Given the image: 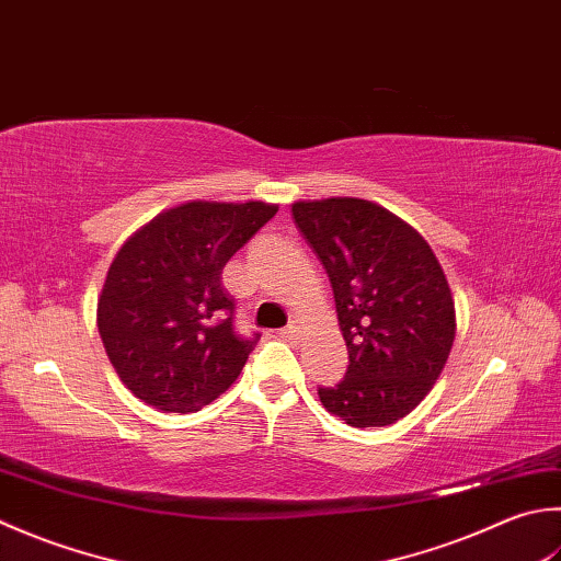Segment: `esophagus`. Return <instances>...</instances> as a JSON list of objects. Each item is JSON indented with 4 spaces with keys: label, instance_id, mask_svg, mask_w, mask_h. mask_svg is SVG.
I'll return each instance as SVG.
<instances>
[{
    "label": "esophagus",
    "instance_id": "1",
    "mask_svg": "<svg viewBox=\"0 0 561 561\" xmlns=\"http://www.w3.org/2000/svg\"><path fill=\"white\" fill-rule=\"evenodd\" d=\"M279 335H282L284 340H296V337H299V325H296V323H289L287 328H282Z\"/></svg>",
    "mask_w": 561,
    "mask_h": 561
}]
</instances>
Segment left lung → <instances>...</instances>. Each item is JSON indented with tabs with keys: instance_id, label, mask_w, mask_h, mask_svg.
<instances>
[{
	"instance_id": "left-lung-1",
	"label": "left lung",
	"mask_w": 561,
	"mask_h": 561,
	"mask_svg": "<svg viewBox=\"0 0 561 561\" xmlns=\"http://www.w3.org/2000/svg\"><path fill=\"white\" fill-rule=\"evenodd\" d=\"M294 221L331 279L350 365L318 387L353 427L401 421L440 377L455 343V301L425 238L387 208L353 196L291 204Z\"/></svg>"
}]
</instances>
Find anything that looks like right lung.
Instances as JSON below:
<instances>
[{
    "label": "right lung",
    "instance_id": "add662e5",
    "mask_svg": "<svg viewBox=\"0 0 561 561\" xmlns=\"http://www.w3.org/2000/svg\"><path fill=\"white\" fill-rule=\"evenodd\" d=\"M277 211L265 202H186L121 245L99 294L96 328L116 375L140 401L192 413L238 379L257 335L236 333L221 274Z\"/></svg>",
    "mask_w": 561,
    "mask_h": 561
}]
</instances>
